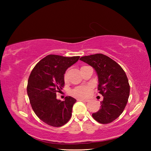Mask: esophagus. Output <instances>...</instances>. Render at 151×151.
Instances as JSON below:
<instances>
[{
  "mask_svg": "<svg viewBox=\"0 0 151 151\" xmlns=\"http://www.w3.org/2000/svg\"><path fill=\"white\" fill-rule=\"evenodd\" d=\"M77 101H84V102H88L89 101L88 100V99H78Z\"/></svg>",
  "mask_w": 151,
  "mask_h": 151,
  "instance_id": "1",
  "label": "esophagus"
}]
</instances>
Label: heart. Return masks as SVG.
<instances>
[{"label": "heart", "instance_id": "1", "mask_svg": "<svg viewBox=\"0 0 151 151\" xmlns=\"http://www.w3.org/2000/svg\"><path fill=\"white\" fill-rule=\"evenodd\" d=\"M91 90L92 87L89 85L81 86L74 88L71 92V94L73 96L78 97V98H85V97L88 96V94L91 93Z\"/></svg>", "mask_w": 151, "mask_h": 151}]
</instances>
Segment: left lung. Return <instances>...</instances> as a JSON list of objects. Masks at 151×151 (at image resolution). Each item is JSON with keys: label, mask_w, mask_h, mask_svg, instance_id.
Here are the masks:
<instances>
[{"label": "left lung", "mask_w": 151, "mask_h": 151, "mask_svg": "<svg viewBox=\"0 0 151 151\" xmlns=\"http://www.w3.org/2000/svg\"><path fill=\"white\" fill-rule=\"evenodd\" d=\"M80 60L96 71L98 91L103 96L101 109L92 116L99 123H111L122 113L129 99L130 85L126 73L116 62L100 53L82 57Z\"/></svg>", "instance_id": "left-lung-1"}]
</instances>
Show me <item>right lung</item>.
<instances>
[{
  "instance_id": "obj_1",
  "label": "right lung",
  "mask_w": 151,
  "mask_h": 151,
  "mask_svg": "<svg viewBox=\"0 0 151 151\" xmlns=\"http://www.w3.org/2000/svg\"><path fill=\"white\" fill-rule=\"evenodd\" d=\"M79 58L49 55L40 60L30 73L27 85L30 103L36 115L50 126L62 127L72 115L76 99L66 96L64 101L57 100V93L65 86V71Z\"/></svg>"
}]
</instances>
